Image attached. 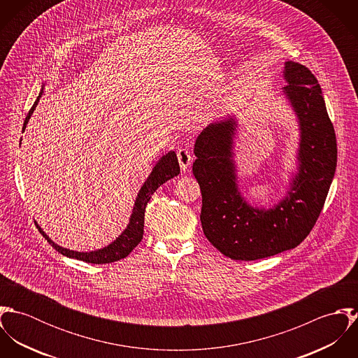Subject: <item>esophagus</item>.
I'll return each mask as SVG.
<instances>
[{"mask_svg": "<svg viewBox=\"0 0 358 358\" xmlns=\"http://www.w3.org/2000/svg\"><path fill=\"white\" fill-rule=\"evenodd\" d=\"M178 159H179V165H180V168L183 171H186L192 165V162H193L192 154L189 152V149H185V148L178 150Z\"/></svg>", "mask_w": 358, "mask_h": 358, "instance_id": "esophagus-1", "label": "esophagus"}]
</instances>
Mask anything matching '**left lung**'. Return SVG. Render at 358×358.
Masks as SVG:
<instances>
[{
    "label": "left lung",
    "mask_w": 358,
    "mask_h": 358,
    "mask_svg": "<svg viewBox=\"0 0 358 358\" xmlns=\"http://www.w3.org/2000/svg\"><path fill=\"white\" fill-rule=\"evenodd\" d=\"M282 92L299 121V172L274 208H254L240 194L233 161L236 120L199 135L193 173L200 185L201 224L208 241L234 260H256L298 247L314 227L336 169V136L321 87L306 66L287 62Z\"/></svg>",
    "instance_id": "left-lung-1"
}]
</instances>
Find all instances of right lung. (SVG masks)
Masks as SVG:
<instances>
[{
	"mask_svg": "<svg viewBox=\"0 0 358 358\" xmlns=\"http://www.w3.org/2000/svg\"><path fill=\"white\" fill-rule=\"evenodd\" d=\"M43 95V91L40 92L37 101L33 104V107L30 108L24 124H23V129L26 128L36 106L38 104V101ZM180 172L179 168V162H178V157L175 152H169L165 155H162L159 158V161L155 164V166L152 171V173L149 175L148 180L145 182V185L142 186V189L138 193L135 206L129 219V224L127 226V229L122 231V234L110 245L104 247L102 250L98 251H92V252H77V251H70L66 248L59 247L57 244H55L51 238L43 231V229L37 224V229L40 230V233L45 237V240L51 244L52 247L62 255L67 256V257H73V259H78L87 263H95V264H104V263H111V262H117L120 259H124L129 255L135 247L142 241L143 238V227H145V210H146V205L150 201L154 192L164 185L166 180L178 176Z\"/></svg>",
	"mask_w": 358,
	"mask_h": 358,
	"instance_id": "right-lung-1",
	"label": "right lung"
}]
</instances>
